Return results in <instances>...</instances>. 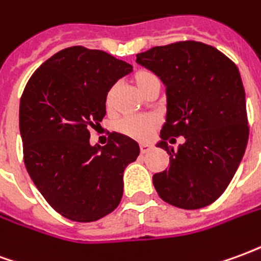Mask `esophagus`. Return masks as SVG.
<instances>
[{"label":"esophagus","instance_id":"34e87169","mask_svg":"<svg viewBox=\"0 0 261 261\" xmlns=\"http://www.w3.org/2000/svg\"><path fill=\"white\" fill-rule=\"evenodd\" d=\"M152 149V145L151 144H141L140 145V152L141 153H147L148 151H151Z\"/></svg>","mask_w":261,"mask_h":261}]
</instances>
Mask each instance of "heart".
I'll list each match as a JSON object with an SVG mask.
<instances>
[{"label": "heart", "instance_id": "obj_1", "mask_svg": "<svg viewBox=\"0 0 261 261\" xmlns=\"http://www.w3.org/2000/svg\"><path fill=\"white\" fill-rule=\"evenodd\" d=\"M133 82L137 86V89L141 92L142 95H145L151 88L156 85H161L158 75L152 72L151 69H138L133 75ZM117 92V85H112L109 88L105 96V106L109 112L113 109L114 96ZM159 125L158 117L155 116H138V117H127L123 119L117 125V130L124 134V136L138 140V141H145L148 140L153 131L156 130Z\"/></svg>", "mask_w": 261, "mask_h": 261}]
</instances>
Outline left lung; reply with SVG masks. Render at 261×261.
Here are the masks:
<instances>
[{
  "label": "left lung",
  "mask_w": 261,
  "mask_h": 261,
  "mask_svg": "<svg viewBox=\"0 0 261 261\" xmlns=\"http://www.w3.org/2000/svg\"><path fill=\"white\" fill-rule=\"evenodd\" d=\"M166 85L168 113L158 147L169 168L153 186L170 205L198 210L218 200L235 175L249 138L246 99L236 64L201 42L186 40L137 54ZM185 137L177 150L167 145Z\"/></svg>",
  "instance_id": "1"
}]
</instances>
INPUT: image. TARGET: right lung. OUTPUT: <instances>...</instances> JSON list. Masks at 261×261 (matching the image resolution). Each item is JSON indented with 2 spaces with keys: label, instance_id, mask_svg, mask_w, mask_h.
I'll use <instances>...</instances> for the list:
<instances>
[{
  "label": "right lung",
  "instance_id": "obj_1",
  "mask_svg": "<svg viewBox=\"0 0 261 261\" xmlns=\"http://www.w3.org/2000/svg\"><path fill=\"white\" fill-rule=\"evenodd\" d=\"M133 67L102 50L64 48L33 72L19 105L28 173L44 200L65 218H103L123 197V172L140 147L112 133L105 147L89 144V128L106 114L109 88Z\"/></svg>",
  "mask_w": 261,
  "mask_h": 261
}]
</instances>
